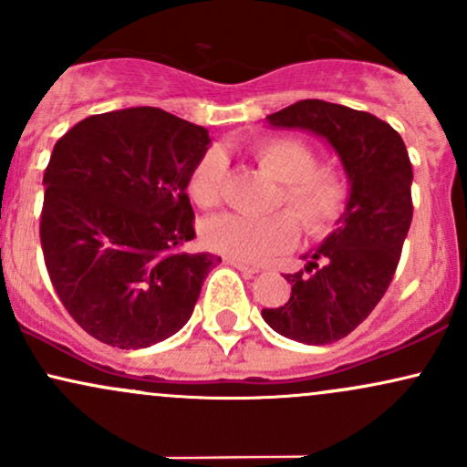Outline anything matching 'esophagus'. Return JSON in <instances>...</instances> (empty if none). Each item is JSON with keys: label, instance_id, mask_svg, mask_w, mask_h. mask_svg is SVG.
Here are the masks:
<instances>
[{"label": "esophagus", "instance_id": "obj_1", "mask_svg": "<svg viewBox=\"0 0 467 467\" xmlns=\"http://www.w3.org/2000/svg\"><path fill=\"white\" fill-rule=\"evenodd\" d=\"M226 264L228 265H233V267H237L239 272H244V275H248V276H252V275H256V272H259V267L256 265H250V264H244V261H237V259H226Z\"/></svg>", "mask_w": 467, "mask_h": 467}]
</instances>
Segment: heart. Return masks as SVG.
<instances>
[{
  "mask_svg": "<svg viewBox=\"0 0 467 467\" xmlns=\"http://www.w3.org/2000/svg\"><path fill=\"white\" fill-rule=\"evenodd\" d=\"M252 153L265 173L281 182L275 206H285L293 213L278 211L267 217L223 213L206 219L202 223V241L208 248L256 264L296 244L297 218L309 237H325L340 223L351 202L349 175L340 166L318 164L314 149L292 136L265 138ZM226 180V155L219 149H208L192 164L186 191L197 206L213 208L223 200Z\"/></svg>",
  "mask_w": 467,
  "mask_h": 467,
  "instance_id": "obj_1",
  "label": "heart"
}]
</instances>
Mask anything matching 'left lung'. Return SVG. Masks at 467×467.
I'll return each instance as SVG.
<instances>
[{
  "instance_id": "1",
  "label": "left lung",
  "mask_w": 467,
  "mask_h": 467,
  "mask_svg": "<svg viewBox=\"0 0 467 467\" xmlns=\"http://www.w3.org/2000/svg\"><path fill=\"white\" fill-rule=\"evenodd\" d=\"M272 127L307 130L340 155L351 182L345 217L307 265L285 275L292 296L261 316L276 334L329 345L351 334L382 301L412 219V166L401 136L368 111L309 99L267 116Z\"/></svg>"
}]
</instances>
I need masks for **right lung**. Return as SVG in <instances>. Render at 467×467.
Here are the masks:
<instances>
[{
    "instance_id": "right-lung-1",
    "label": "right lung",
    "mask_w": 467,
    "mask_h": 467,
    "mask_svg": "<svg viewBox=\"0 0 467 467\" xmlns=\"http://www.w3.org/2000/svg\"><path fill=\"white\" fill-rule=\"evenodd\" d=\"M208 144L158 107L89 116L55 144L41 248L63 307L96 340L144 349L189 323L222 261L180 250L195 239L186 180Z\"/></svg>"
}]
</instances>
